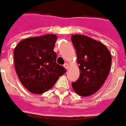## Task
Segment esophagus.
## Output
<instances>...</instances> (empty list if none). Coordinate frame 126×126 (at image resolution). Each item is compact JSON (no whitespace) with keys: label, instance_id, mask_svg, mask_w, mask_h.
I'll list each match as a JSON object with an SVG mask.
<instances>
[{"label":"esophagus","instance_id":"34e87169","mask_svg":"<svg viewBox=\"0 0 126 126\" xmlns=\"http://www.w3.org/2000/svg\"><path fill=\"white\" fill-rule=\"evenodd\" d=\"M64 66L66 68V69H69V64H68L67 63H65V64H64Z\"/></svg>","mask_w":126,"mask_h":126}]
</instances>
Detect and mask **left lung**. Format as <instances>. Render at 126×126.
Here are the masks:
<instances>
[{
	"label": "left lung",
	"instance_id": "left-lung-1",
	"mask_svg": "<svg viewBox=\"0 0 126 126\" xmlns=\"http://www.w3.org/2000/svg\"><path fill=\"white\" fill-rule=\"evenodd\" d=\"M71 40L76 49L79 78L72 83L73 89L81 96L95 94L109 74L111 55L103 43L89 37L74 35Z\"/></svg>",
	"mask_w": 126,
	"mask_h": 126
}]
</instances>
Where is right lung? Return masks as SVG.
<instances>
[{
  "label": "right lung",
  "instance_id": "right-lung-1",
  "mask_svg": "<svg viewBox=\"0 0 126 126\" xmlns=\"http://www.w3.org/2000/svg\"><path fill=\"white\" fill-rule=\"evenodd\" d=\"M56 35L49 34L25 38L14 49V64L22 84L30 92L40 94L50 89L66 72L57 64L54 52Z\"/></svg>",
  "mask_w": 126,
  "mask_h": 126
}]
</instances>
